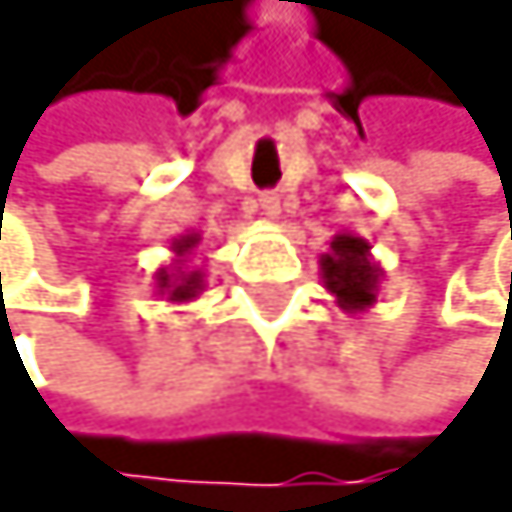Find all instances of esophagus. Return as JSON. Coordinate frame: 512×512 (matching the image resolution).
I'll list each match as a JSON object with an SVG mask.
<instances>
[{
	"label": "esophagus",
	"mask_w": 512,
	"mask_h": 512,
	"mask_svg": "<svg viewBox=\"0 0 512 512\" xmlns=\"http://www.w3.org/2000/svg\"><path fill=\"white\" fill-rule=\"evenodd\" d=\"M258 208H261V215L278 218L281 215V195H274V191H264V195H258Z\"/></svg>",
	"instance_id": "34e87169"
}]
</instances>
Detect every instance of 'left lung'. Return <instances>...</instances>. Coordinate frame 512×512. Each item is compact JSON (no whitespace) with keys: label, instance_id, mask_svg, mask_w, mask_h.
<instances>
[{"label":"left lung","instance_id":"1","mask_svg":"<svg viewBox=\"0 0 512 512\" xmlns=\"http://www.w3.org/2000/svg\"><path fill=\"white\" fill-rule=\"evenodd\" d=\"M324 288L347 314H364L377 304V288L384 281V268L370 254V241L361 234H334L331 251L321 254Z\"/></svg>","mask_w":512,"mask_h":512}]
</instances>
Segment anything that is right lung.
Instances as JSON below:
<instances>
[{"label":"right lung","mask_w":512,"mask_h":512,"mask_svg":"<svg viewBox=\"0 0 512 512\" xmlns=\"http://www.w3.org/2000/svg\"><path fill=\"white\" fill-rule=\"evenodd\" d=\"M201 244L198 231H185L171 241V264L155 271V291L171 304H188L205 291V271L195 268V251Z\"/></svg>","instance_id":"right-lung-1"}]
</instances>
